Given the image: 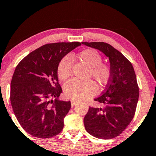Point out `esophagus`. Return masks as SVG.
<instances>
[{"label": "esophagus", "mask_w": 156, "mask_h": 156, "mask_svg": "<svg viewBox=\"0 0 156 156\" xmlns=\"http://www.w3.org/2000/svg\"><path fill=\"white\" fill-rule=\"evenodd\" d=\"M70 102H71V106H72V108H73V107L76 105V103H77V101L73 100H73H71Z\"/></svg>", "instance_id": "obj_1"}]
</instances>
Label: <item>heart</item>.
<instances>
[{"instance_id": "1", "label": "heart", "mask_w": 156, "mask_h": 156, "mask_svg": "<svg viewBox=\"0 0 156 156\" xmlns=\"http://www.w3.org/2000/svg\"><path fill=\"white\" fill-rule=\"evenodd\" d=\"M77 57L91 67L89 76L99 85L104 86L111 76L110 67L102 63V58L97 51L89 48L80 51ZM73 61L69 55H65L60 59L57 66V76L60 80H67L72 73ZM64 91L66 97L75 100H82L94 96L97 93V87L91 80L80 81L73 79L65 85Z\"/></svg>"}]
</instances>
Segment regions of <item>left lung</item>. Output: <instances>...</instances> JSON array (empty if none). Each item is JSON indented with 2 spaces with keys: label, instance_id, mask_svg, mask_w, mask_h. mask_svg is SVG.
<instances>
[{
  "label": "left lung",
  "instance_id": "1",
  "mask_svg": "<svg viewBox=\"0 0 156 156\" xmlns=\"http://www.w3.org/2000/svg\"><path fill=\"white\" fill-rule=\"evenodd\" d=\"M82 44L102 52L110 61L111 76L106 89L95 101L104 108L90 107L83 119L85 129L95 137L109 140L119 136L134 118L139 87L132 63L111 45L104 42Z\"/></svg>",
  "mask_w": 156,
  "mask_h": 156
}]
</instances>
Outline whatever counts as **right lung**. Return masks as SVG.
I'll return each mask as SVG.
<instances>
[{"mask_svg":"<svg viewBox=\"0 0 156 156\" xmlns=\"http://www.w3.org/2000/svg\"><path fill=\"white\" fill-rule=\"evenodd\" d=\"M80 45L79 42L44 45L16 67L11 82V103L20 124L32 136L51 138L62 130L71 103L58 99L62 90L58 82L57 66L64 56Z\"/></svg>","mask_w":156,"mask_h":156,"instance_id":"1","label":"right lung"}]
</instances>
